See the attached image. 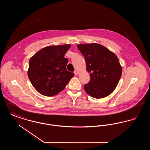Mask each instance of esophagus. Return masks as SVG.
Returning a JSON list of instances; mask_svg holds the SVG:
<instances>
[{
	"label": "esophagus",
	"instance_id": "esophagus-1",
	"mask_svg": "<svg viewBox=\"0 0 150 150\" xmlns=\"http://www.w3.org/2000/svg\"><path fill=\"white\" fill-rule=\"evenodd\" d=\"M74 74H75V75H77L78 74V71L77 70H75L74 72Z\"/></svg>",
	"mask_w": 150,
	"mask_h": 150
}]
</instances>
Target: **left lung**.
<instances>
[{
  "instance_id": "1",
  "label": "left lung",
  "mask_w": 150,
  "mask_h": 150,
  "mask_svg": "<svg viewBox=\"0 0 150 150\" xmlns=\"http://www.w3.org/2000/svg\"><path fill=\"white\" fill-rule=\"evenodd\" d=\"M79 50L86 59L90 81L84 85L86 93L95 98L106 97L114 91L121 78L122 67L116 54L97 44H79Z\"/></svg>"
}]
</instances>
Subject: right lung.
Listing matches in <instances>:
<instances>
[{
  "instance_id": "obj_1",
  "label": "right lung",
  "mask_w": 150,
  "mask_h": 150,
  "mask_svg": "<svg viewBox=\"0 0 150 150\" xmlns=\"http://www.w3.org/2000/svg\"><path fill=\"white\" fill-rule=\"evenodd\" d=\"M70 47V44L48 46L30 58L28 75L39 93L50 97L56 95L74 76L67 70L68 59L64 58Z\"/></svg>"
}]
</instances>
